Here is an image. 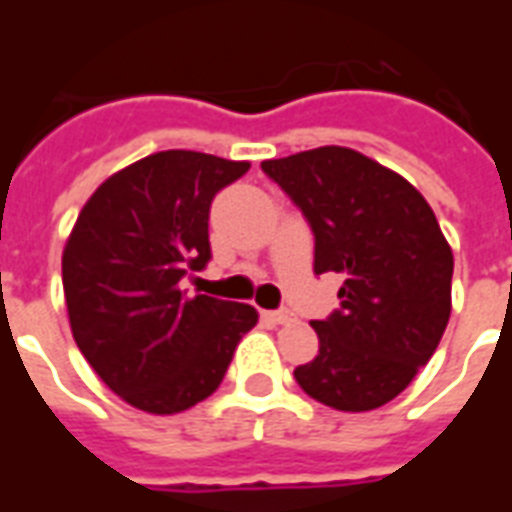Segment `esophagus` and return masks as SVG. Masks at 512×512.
Segmentation results:
<instances>
[{"label":"esophagus","instance_id":"obj_1","mask_svg":"<svg viewBox=\"0 0 512 512\" xmlns=\"http://www.w3.org/2000/svg\"><path fill=\"white\" fill-rule=\"evenodd\" d=\"M263 321H268V323H288V321H293V312H288V310L263 312Z\"/></svg>","mask_w":512,"mask_h":512}]
</instances>
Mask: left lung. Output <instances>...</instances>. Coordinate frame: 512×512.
Wrapping results in <instances>:
<instances>
[{
	"instance_id": "left-lung-1",
	"label": "left lung",
	"mask_w": 512,
	"mask_h": 512,
	"mask_svg": "<svg viewBox=\"0 0 512 512\" xmlns=\"http://www.w3.org/2000/svg\"><path fill=\"white\" fill-rule=\"evenodd\" d=\"M307 216L315 274L343 277L340 310L312 321L318 354L293 376L318 403L373 411L428 362L452 310V249L403 175L340 145L260 164Z\"/></svg>"
}]
</instances>
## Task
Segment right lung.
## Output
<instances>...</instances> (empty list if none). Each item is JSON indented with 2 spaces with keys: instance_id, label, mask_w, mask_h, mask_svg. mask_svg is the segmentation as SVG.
<instances>
[{
  "instance_id": "right-lung-1",
  "label": "right lung",
  "mask_w": 512,
  "mask_h": 512,
  "mask_svg": "<svg viewBox=\"0 0 512 512\" xmlns=\"http://www.w3.org/2000/svg\"><path fill=\"white\" fill-rule=\"evenodd\" d=\"M249 169L197 150H161L106 178L62 249L73 340L128 406L178 414L213 395L255 307L186 296L208 257L216 191Z\"/></svg>"
}]
</instances>
